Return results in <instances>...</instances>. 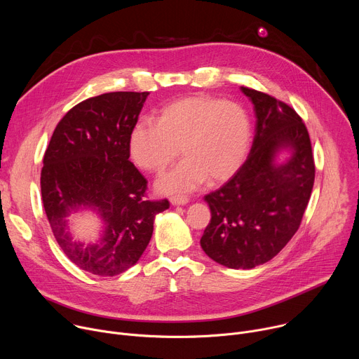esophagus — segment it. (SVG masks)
<instances>
[{"label": "esophagus", "mask_w": 359, "mask_h": 359, "mask_svg": "<svg viewBox=\"0 0 359 359\" xmlns=\"http://www.w3.org/2000/svg\"><path fill=\"white\" fill-rule=\"evenodd\" d=\"M170 203L173 204V206H184V204L189 203V198L187 197H172Z\"/></svg>", "instance_id": "1"}]
</instances>
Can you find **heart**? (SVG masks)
<instances>
[{"mask_svg":"<svg viewBox=\"0 0 359 359\" xmlns=\"http://www.w3.org/2000/svg\"><path fill=\"white\" fill-rule=\"evenodd\" d=\"M251 139L247 112L236 102L209 95L177 99L162 108L156 123L139 121L129 133V153L136 166L162 172L177 156L184 159L163 173L156 189L184 194L208 182L229 180L243 165Z\"/></svg>","mask_w":359,"mask_h":359,"instance_id":"heart-1","label":"heart"}]
</instances>
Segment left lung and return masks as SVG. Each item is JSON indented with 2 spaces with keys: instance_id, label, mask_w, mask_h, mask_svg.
Here are the masks:
<instances>
[{
  "instance_id": "left-lung-1",
  "label": "left lung",
  "mask_w": 359,
  "mask_h": 359,
  "mask_svg": "<svg viewBox=\"0 0 359 359\" xmlns=\"http://www.w3.org/2000/svg\"><path fill=\"white\" fill-rule=\"evenodd\" d=\"M255 114V135L247 161L219 190L204 196L212 220L200 245L212 260L250 270L285 247L309 204L316 166L302 119L276 97L241 86ZM287 151L289 156L279 159Z\"/></svg>"
}]
</instances>
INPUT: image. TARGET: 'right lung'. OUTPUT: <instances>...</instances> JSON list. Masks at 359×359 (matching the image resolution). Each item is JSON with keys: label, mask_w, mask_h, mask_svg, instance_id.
<instances>
[{"label": "right lung", "mask_w": 359, "mask_h": 359, "mask_svg": "<svg viewBox=\"0 0 359 359\" xmlns=\"http://www.w3.org/2000/svg\"><path fill=\"white\" fill-rule=\"evenodd\" d=\"M149 92H109L74 107L57 125L43 156L41 194L67 257L95 276L114 277L146 250L156 215L169 201L144 198L147 180L129 161V133ZM89 210L104 229L96 243L78 242L69 216Z\"/></svg>", "instance_id": "obj_1"}]
</instances>
